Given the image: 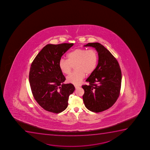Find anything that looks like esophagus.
Wrapping results in <instances>:
<instances>
[{
    "instance_id": "esophagus-1",
    "label": "esophagus",
    "mask_w": 150,
    "mask_h": 150,
    "mask_svg": "<svg viewBox=\"0 0 150 150\" xmlns=\"http://www.w3.org/2000/svg\"><path fill=\"white\" fill-rule=\"evenodd\" d=\"M75 89H78V88L79 87V86H78V85H75Z\"/></svg>"
}]
</instances>
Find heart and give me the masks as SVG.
Listing matches in <instances>:
<instances>
[{"mask_svg":"<svg viewBox=\"0 0 150 150\" xmlns=\"http://www.w3.org/2000/svg\"><path fill=\"white\" fill-rule=\"evenodd\" d=\"M67 57V59H60L59 67L63 73L69 75L75 66L76 71L67 78L68 82L74 85L79 84L86 74L93 73L98 61V55L94 49L78 48L68 53Z\"/></svg>","mask_w":150,"mask_h":150,"instance_id":"obj_1","label":"heart"}]
</instances>
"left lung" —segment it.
I'll use <instances>...</instances> for the list:
<instances>
[{
    "label": "left lung",
    "instance_id": "1",
    "mask_svg": "<svg viewBox=\"0 0 150 150\" xmlns=\"http://www.w3.org/2000/svg\"><path fill=\"white\" fill-rule=\"evenodd\" d=\"M84 47L95 48L98 63L86 80L89 85L82 86L84 90L83 102L88 110L100 112L111 108L119 97L122 72L116 58L100 43H88Z\"/></svg>",
    "mask_w": 150,
    "mask_h": 150
}]
</instances>
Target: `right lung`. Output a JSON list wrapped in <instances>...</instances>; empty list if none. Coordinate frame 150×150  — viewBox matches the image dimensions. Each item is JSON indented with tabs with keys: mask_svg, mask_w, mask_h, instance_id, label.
Wrapping results in <instances>:
<instances>
[{
	"mask_svg": "<svg viewBox=\"0 0 150 150\" xmlns=\"http://www.w3.org/2000/svg\"><path fill=\"white\" fill-rule=\"evenodd\" d=\"M73 45H47L31 64L29 81L32 94L46 111L59 113L65 110L69 95L75 90L72 84L63 83L66 78L59 67L62 56Z\"/></svg>",
	"mask_w": 150,
	"mask_h": 150,
	"instance_id": "right-lung-1",
	"label": "right lung"
}]
</instances>
